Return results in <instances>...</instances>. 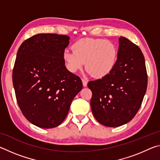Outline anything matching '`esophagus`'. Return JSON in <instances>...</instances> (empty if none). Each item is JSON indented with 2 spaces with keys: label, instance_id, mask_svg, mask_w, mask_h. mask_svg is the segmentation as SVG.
Here are the masks:
<instances>
[{
  "label": "esophagus",
  "instance_id": "esophagus-1",
  "mask_svg": "<svg viewBox=\"0 0 160 160\" xmlns=\"http://www.w3.org/2000/svg\"><path fill=\"white\" fill-rule=\"evenodd\" d=\"M82 85L84 87H86L87 85H88V81L85 79H82Z\"/></svg>",
  "mask_w": 160,
  "mask_h": 160
}]
</instances>
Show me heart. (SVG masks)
<instances>
[{
    "label": "heart",
    "instance_id": "obj_1",
    "mask_svg": "<svg viewBox=\"0 0 160 160\" xmlns=\"http://www.w3.org/2000/svg\"><path fill=\"white\" fill-rule=\"evenodd\" d=\"M72 48L73 51L66 50L63 55L71 72L82 69L85 62L88 73L102 78L109 75L116 66L118 50L110 40L85 38L75 42Z\"/></svg>",
    "mask_w": 160,
    "mask_h": 160
}]
</instances>
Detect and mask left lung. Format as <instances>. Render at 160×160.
I'll list each match as a JSON object with an SVG mask.
<instances>
[{
    "label": "left lung",
    "instance_id": "8db88e82",
    "mask_svg": "<svg viewBox=\"0 0 160 160\" xmlns=\"http://www.w3.org/2000/svg\"><path fill=\"white\" fill-rule=\"evenodd\" d=\"M114 68L102 79L90 81L92 92L91 109L102 125L118 127L126 124L138 112L148 86L144 56L140 48L126 37L118 39Z\"/></svg>",
    "mask_w": 160,
    "mask_h": 160
}]
</instances>
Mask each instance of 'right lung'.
I'll list each match as a JSON object with an SVG mask.
<instances>
[{
	"mask_svg": "<svg viewBox=\"0 0 160 160\" xmlns=\"http://www.w3.org/2000/svg\"><path fill=\"white\" fill-rule=\"evenodd\" d=\"M69 39L66 35L38 34L18 51L12 71L16 99L25 117L39 128L60 125L82 88L80 78L65 66Z\"/></svg>",
	"mask_w": 160,
	"mask_h": 160,
	"instance_id": "obj_1",
	"label": "right lung"
}]
</instances>
